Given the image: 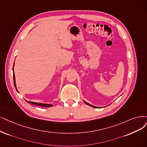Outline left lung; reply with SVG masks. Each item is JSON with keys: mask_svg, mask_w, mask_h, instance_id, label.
Listing matches in <instances>:
<instances>
[{"mask_svg": "<svg viewBox=\"0 0 147 147\" xmlns=\"http://www.w3.org/2000/svg\"><path fill=\"white\" fill-rule=\"evenodd\" d=\"M84 102L85 103V104H86V105H89V106H90V107H93V108H102V107H96V106H94V105H91V104H88V103H87L86 102H85V100H84Z\"/></svg>", "mask_w": 147, "mask_h": 147, "instance_id": "obj_1", "label": "left lung"}]
</instances>
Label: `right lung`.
<instances>
[{
	"label": "right lung",
	"mask_w": 147,
	"mask_h": 147,
	"mask_svg": "<svg viewBox=\"0 0 147 147\" xmlns=\"http://www.w3.org/2000/svg\"><path fill=\"white\" fill-rule=\"evenodd\" d=\"M14 65H13V80H14V86L16 90H17V91L18 92V88L16 87V79H15V74L14 73ZM27 102L29 103V104L33 105H37V106H39V107H51L53 106V105L52 104H42V103H36V102H29L26 100Z\"/></svg>",
	"instance_id": "1"
}]
</instances>
